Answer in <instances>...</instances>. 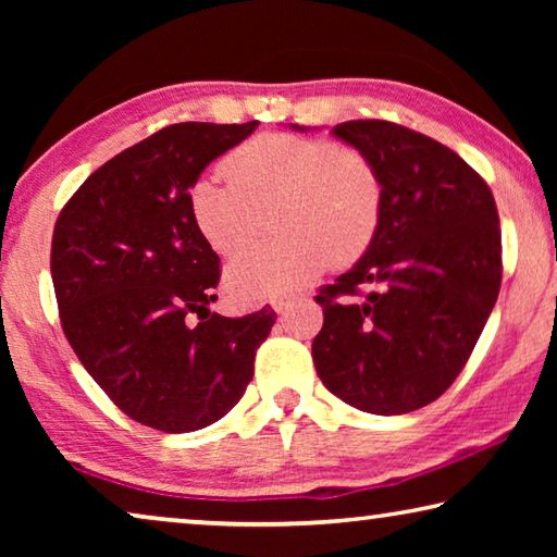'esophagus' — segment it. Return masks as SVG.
I'll list each match as a JSON object with an SVG mask.
<instances>
[{"label": "esophagus", "mask_w": 557, "mask_h": 557, "mask_svg": "<svg viewBox=\"0 0 557 557\" xmlns=\"http://www.w3.org/2000/svg\"><path fill=\"white\" fill-rule=\"evenodd\" d=\"M297 301V297H277V299H272V309H275L277 314H285L287 309L295 305Z\"/></svg>", "instance_id": "1"}]
</instances>
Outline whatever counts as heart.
I'll use <instances>...</instances> for the list:
<instances>
[{
	"label": "heart",
	"instance_id": "heart-1",
	"mask_svg": "<svg viewBox=\"0 0 557 557\" xmlns=\"http://www.w3.org/2000/svg\"><path fill=\"white\" fill-rule=\"evenodd\" d=\"M223 169L228 178L203 176L188 194L206 243L215 252L238 250L270 209L280 233L225 265V285L240 299L289 295L329 262L348 265L369 250L381 225V176L354 147L262 135L231 152Z\"/></svg>",
	"mask_w": 557,
	"mask_h": 557
}]
</instances>
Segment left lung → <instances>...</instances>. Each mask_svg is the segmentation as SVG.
Here are the masks:
<instances>
[{
  "mask_svg": "<svg viewBox=\"0 0 557 557\" xmlns=\"http://www.w3.org/2000/svg\"><path fill=\"white\" fill-rule=\"evenodd\" d=\"M332 135L371 159L383 213L361 260L317 295V373L358 410L412 412L455 383L496 305L492 188L457 152L395 122L348 120Z\"/></svg>",
  "mask_w": 557,
  "mask_h": 557,
  "instance_id": "8db88e82",
  "label": "left lung"
}]
</instances>
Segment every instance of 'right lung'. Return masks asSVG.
<instances>
[{
	"mask_svg": "<svg viewBox=\"0 0 557 557\" xmlns=\"http://www.w3.org/2000/svg\"><path fill=\"white\" fill-rule=\"evenodd\" d=\"M256 127L159 129L92 172L55 221L63 334L110 400L147 428L194 432L221 420L275 324L268 307L240 319L211 312L219 256L188 209L203 169Z\"/></svg>",
	"mask_w": 557,
	"mask_h": 557,
	"instance_id": "add662e5",
	"label": "right lung"
}]
</instances>
